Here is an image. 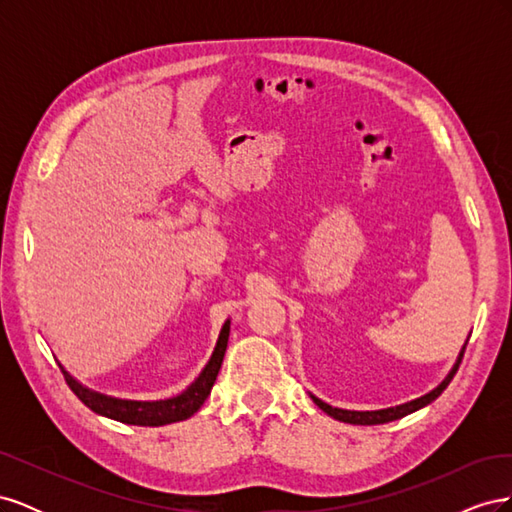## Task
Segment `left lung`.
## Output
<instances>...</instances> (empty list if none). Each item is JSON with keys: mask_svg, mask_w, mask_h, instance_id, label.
Instances as JSON below:
<instances>
[{"mask_svg": "<svg viewBox=\"0 0 512 512\" xmlns=\"http://www.w3.org/2000/svg\"><path fill=\"white\" fill-rule=\"evenodd\" d=\"M463 352H466V346H463V350H461V354H459V361H457L455 367L451 369V374H448V376L444 378V382L438 386V389H433L431 393H427V395H423V397H418V399H414V401H410V404H404V406L389 408V410H376V412H352V410L333 408V406L324 404V401H320V399H316V397H312V399L316 401V406H318L320 410H324L329 416L337 418V421H344V423H352V425H382V423H389V421H397V418L406 416V414H410V412H414V410H418V408H423V406L431 404L433 399H438V397L442 395V391L446 389L448 384H451V380H453L455 374H457L459 363H461V359H463Z\"/></svg>", "mask_w": 512, "mask_h": 512, "instance_id": "1", "label": "left lung"}]
</instances>
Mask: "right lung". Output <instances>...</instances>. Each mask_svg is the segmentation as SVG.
Segmentation results:
<instances>
[{"instance_id":"add662e5","label":"right lung","mask_w":512,"mask_h":512,"mask_svg":"<svg viewBox=\"0 0 512 512\" xmlns=\"http://www.w3.org/2000/svg\"><path fill=\"white\" fill-rule=\"evenodd\" d=\"M228 333H230V322H226L222 327L218 346H215L211 361L203 369V374L196 378V382L190 386L188 391H183L181 395H177L173 399H164V401H126V399L106 397L96 391L85 389V386L76 382L64 367L61 365L59 367H61V374H64V378H66V384L70 386V391L79 397L89 410H94L96 414H102L108 418H115V421H119V423L160 427V425L183 421V418H190L194 412L200 410V406L205 404V399L209 397V393L213 389V382H215V378H218V371L224 361Z\"/></svg>"}]
</instances>
